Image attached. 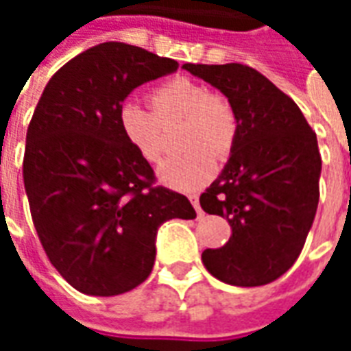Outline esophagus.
I'll use <instances>...</instances> for the list:
<instances>
[{"mask_svg": "<svg viewBox=\"0 0 351 351\" xmlns=\"http://www.w3.org/2000/svg\"><path fill=\"white\" fill-rule=\"evenodd\" d=\"M190 201H191V205H193V208L197 210V216L201 218V216H203V210H201V205H199V195H195V193L190 195Z\"/></svg>", "mask_w": 351, "mask_h": 351, "instance_id": "esophagus-1", "label": "esophagus"}]
</instances>
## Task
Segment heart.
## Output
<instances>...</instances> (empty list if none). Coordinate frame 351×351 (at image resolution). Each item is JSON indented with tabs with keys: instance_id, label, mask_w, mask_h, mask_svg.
<instances>
[{
	"instance_id": "heart-1",
	"label": "heart",
	"mask_w": 351,
	"mask_h": 351,
	"mask_svg": "<svg viewBox=\"0 0 351 351\" xmlns=\"http://www.w3.org/2000/svg\"><path fill=\"white\" fill-rule=\"evenodd\" d=\"M152 112L135 101L118 107L116 123L123 141L146 163L163 152L161 125L184 120L178 145L182 154L158 167V178L173 190L190 191L206 184L216 173V160L228 158L237 138V116L228 99L191 79L163 82L150 92Z\"/></svg>"
}]
</instances>
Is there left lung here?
Segmentation results:
<instances>
[{"label":"left lung","instance_id":"8db88e82","mask_svg":"<svg viewBox=\"0 0 351 351\" xmlns=\"http://www.w3.org/2000/svg\"><path fill=\"white\" fill-rule=\"evenodd\" d=\"M218 88L237 116V138L201 208L231 226L221 248L203 252L206 271L231 286H265L301 254L319 201L316 133L291 97L248 65L184 64Z\"/></svg>","mask_w":351,"mask_h":351}]
</instances>
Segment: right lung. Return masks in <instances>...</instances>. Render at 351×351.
<instances>
[{
    "label": "right lung",
    "mask_w": 351,
    "mask_h": 351,
    "mask_svg": "<svg viewBox=\"0 0 351 351\" xmlns=\"http://www.w3.org/2000/svg\"><path fill=\"white\" fill-rule=\"evenodd\" d=\"M178 64L125 43L88 49L49 80L24 154L34 226L50 263L80 293L112 297L152 272L156 239L171 218L193 220L176 191L154 188V171L116 123L135 88Z\"/></svg>",
    "instance_id": "obj_1"
}]
</instances>
